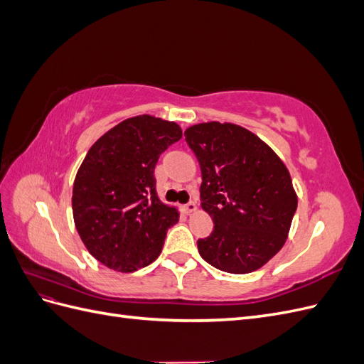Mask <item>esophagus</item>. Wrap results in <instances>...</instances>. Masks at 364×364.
<instances>
[{
    "mask_svg": "<svg viewBox=\"0 0 364 364\" xmlns=\"http://www.w3.org/2000/svg\"><path fill=\"white\" fill-rule=\"evenodd\" d=\"M183 211H185L186 214H191V213H196V211H197V205H196L194 202H190V203H186V205H183Z\"/></svg>",
    "mask_w": 364,
    "mask_h": 364,
    "instance_id": "esophagus-1",
    "label": "esophagus"
}]
</instances>
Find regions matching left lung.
<instances>
[{
	"instance_id": "8db88e82",
	"label": "left lung",
	"mask_w": 364,
	"mask_h": 364,
	"mask_svg": "<svg viewBox=\"0 0 364 364\" xmlns=\"http://www.w3.org/2000/svg\"><path fill=\"white\" fill-rule=\"evenodd\" d=\"M185 139L200 164V205L214 222L200 257L228 273L261 269L285 245L297 208L291 176L259 136L232 123L194 124Z\"/></svg>"
}]
</instances>
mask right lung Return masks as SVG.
Returning a JSON list of instances; mask_svg holds the SVG:
<instances>
[{"mask_svg": "<svg viewBox=\"0 0 364 364\" xmlns=\"http://www.w3.org/2000/svg\"><path fill=\"white\" fill-rule=\"evenodd\" d=\"M182 138L174 121L136 115L98 138L75 174L73 217L91 255L130 273L155 261L178 209L161 202L155 167L161 153Z\"/></svg>", "mask_w": 364, "mask_h": 364, "instance_id": "right-lung-1", "label": "right lung"}]
</instances>
